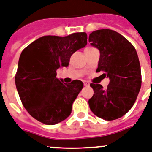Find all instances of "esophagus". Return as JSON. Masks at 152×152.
<instances>
[{"instance_id": "obj_1", "label": "esophagus", "mask_w": 152, "mask_h": 152, "mask_svg": "<svg viewBox=\"0 0 152 152\" xmlns=\"http://www.w3.org/2000/svg\"><path fill=\"white\" fill-rule=\"evenodd\" d=\"M83 83H84V86H90V83H88V82H84Z\"/></svg>"}]
</instances>
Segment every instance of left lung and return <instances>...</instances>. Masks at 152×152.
<instances>
[{
    "label": "left lung",
    "mask_w": 152,
    "mask_h": 152,
    "mask_svg": "<svg viewBox=\"0 0 152 152\" xmlns=\"http://www.w3.org/2000/svg\"><path fill=\"white\" fill-rule=\"evenodd\" d=\"M89 42L100 51L96 72L103 71L110 80L106 89L100 84H90L94 94L88 101L90 108L102 119H118L133 107L141 89L137 52L123 35L110 29L94 31L90 34Z\"/></svg>",
    "instance_id": "obj_1"
}]
</instances>
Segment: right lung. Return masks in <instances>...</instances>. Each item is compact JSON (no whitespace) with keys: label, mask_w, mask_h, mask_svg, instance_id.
<instances>
[{"label":"right lung","mask_w":152,"mask_h":152,"mask_svg":"<svg viewBox=\"0 0 152 152\" xmlns=\"http://www.w3.org/2000/svg\"><path fill=\"white\" fill-rule=\"evenodd\" d=\"M87 44L85 32L68 36H42L22 51L15 85L22 104L31 117L47 125L66 119L83 88L80 80L65 83L56 78V70L69 66L70 57Z\"/></svg>","instance_id":"right-lung-1"}]
</instances>
